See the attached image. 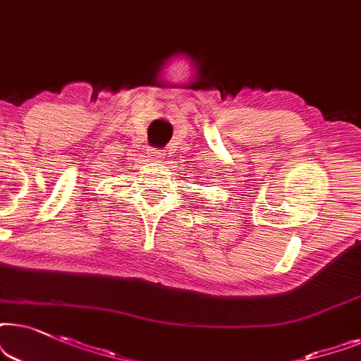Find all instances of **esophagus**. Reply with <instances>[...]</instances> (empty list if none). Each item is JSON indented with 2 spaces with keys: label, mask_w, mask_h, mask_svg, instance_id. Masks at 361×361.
I'll return each mask as SVG.
<instances>
[{
  "label": "esophagus",
  "mask_w": 361,
  "mask_h": 361,
  "mask_svg": "<svg viewBox=\"0 0 361 361\" xmlns=\"http://www.w3.org/2000/svg\"><path fill=\"white\" fill-rule=\"evenodd\" d=\"M148 158L153 161H161L163 160V152L160 150H148Z\"/></svg>",
  "instance_id": "34e87169"
}]
</instances>
